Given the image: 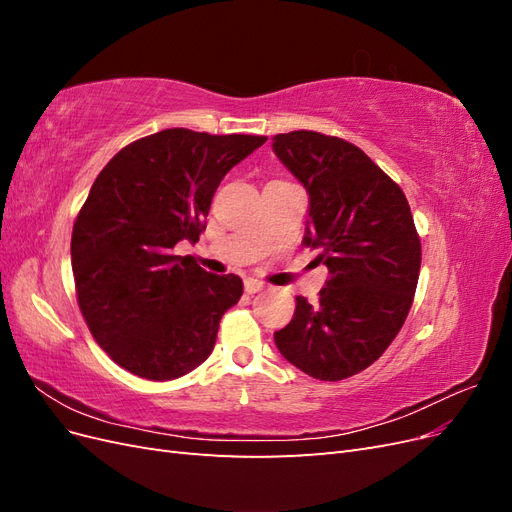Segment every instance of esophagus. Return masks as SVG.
Wrapping results in <instances>:
<instances>
[{"instance_id": "1", "label": "esophagus", "mask_w": 512, "mask_h": 512, "mask_svg": "<svg viewBox=\"0 0 512 512\" xmlns=\"http://www.w3.org/2000/svg\"><path fill=\"white\" fill-rule=\"evenodd\" d=\"M243 288H245L247 294H256V292H260L262 288H265V284L254 280V277H247V280L243 282Z\"/></svg>"}]
</instances>
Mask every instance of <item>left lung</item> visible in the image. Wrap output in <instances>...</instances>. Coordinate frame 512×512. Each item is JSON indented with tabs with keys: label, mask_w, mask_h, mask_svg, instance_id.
<instances>
[{
	"label": "left lung",
	"mask_w": 512,
	"mask_h": 512,
	"mask_svg": "<svg viewBox=\"0 0 512 512\" xmlns=\"http://www.w3.org/2000/svg\"><path fill=\"white\" fill-rule=\"evenodd\" d=\"M273 151L309 194L303 243L329 280L297 309L275 346L316 380L337 382L378 361L404 327L421 271V239L399 185L369 156L312 130L273 136Z\"/></svg>",
	"instance_id": "1"
}]
</instances>
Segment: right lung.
I'll return each instance as SVG.
<instances>
[{
	"label": "right lung",
	"mask_w": 512,
	"mask_h": 512,
	"mask_svg": "<svg viewBox=\"0 0 512 512\" xmlns=\"http://www.w3.org/2000/svg\"><path fill=\"white\" fill-rule=\"evenodd\" d=\"M265 141L162 130L123 147L91 185L72 228L76 299L98 346L130 374L175 380L211 354L243 282L175 245L198 241L220 181Z\"/></svg>",
	"instance_id": "add662e5"
}]
</instances>
